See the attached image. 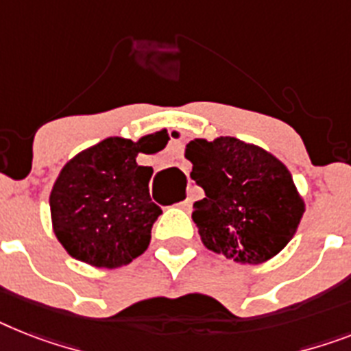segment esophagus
I'll return each mask as SVG.
<instances>
[{"mask_svg":"<svg viewBox=\"0 0 351 351\" xmlns=\"http://www.w3.org/2000/svg\"><path fill=\"white\" fill-rule=\"evenodd\" d=\"M179 208H182V210H190V208H192V199H190V197H186V199H184V201H181L178 204Z\"/></svg>","mask_w":351,"mask_h":351,"instance_id":"esophagus-1","label":"esophagus"}]
</instances>
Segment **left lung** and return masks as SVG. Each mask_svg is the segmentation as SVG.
<instances>
[{"mask_svg":"<svg viewBox=\"0 0 351 351\" xmlns=\"http://www.w3.org/2000/svg\"><path fill=\"white\" fill-rule=\"evenodd\" d=\"M186 159L206 193L192 219L208 249L256 265L289 244L305 204L282 161L230 136L190 141Z\"/></svg>","mask_w":351,"mask_h":351,"instance_id":"left-lung-1","label":"left lung"}]
</instances>
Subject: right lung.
<instances>
[{
  "mask_svg": "<svg viewBox=\"0 0 351 351\" xmlns=\"http://www.w3.org/2000/svg\"><path fill=\"white\" fill-rule=\"evenodd\" d=\"M150 136L138 143L107 138L60 170L50 195L51 222L73 258L114 269L149 247L163 211L150 199L152 167H140L136 156L156 152L147 145Z\"/></svg>",
  "mask_w": 351,
  "mask_h": 351,
  "instance_id": "1",
  "label": "right lung"
}]
</instances>
